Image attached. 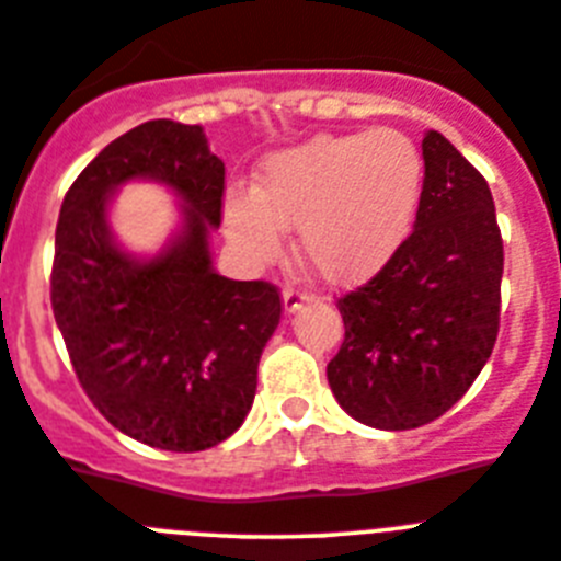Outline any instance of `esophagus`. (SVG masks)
Listing matches in <instances>:
<instances>
[{"label":"esophagus","instance_id":"obj_1","mask_svg":"<svg viewBox=\"0 0 561 561\" xmlns=\"http://www.w3.org/2000/svg\"><path fill=\"white\" fill-rule=\"evenodd\" d=\"M310 299H312L310 293L299 290V287H285V293H282V305H285L287 316H293V312H299L301 307H305Z\"/></svg>","mask_w":561,"mask_h":561}]
</instances>
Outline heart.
<instances>
[{
  "label": "heart",
  "mask_w": 561,
  "mask_h": 561,
  "mask_svg": "<svg viewBox=\"0 0 561 561\" xmlns=\"http://www.w3.org/2000/svg\"><path fill=\"white\" fill-rule=\"evenodd\" d=\"M425 190V159L393 128L321 134L265 156L254 186L224 195V231L245 260L296 249L330 285H357L400 249Z\"/></svg>",
  "instance_id": "b5f03b06"
}]
</instances>
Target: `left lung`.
Here are the masks:
<instances>
[{
    "label": "left lung",
    "mask_w": 561,
    "mask_h": 561,
    "mask_svg": "<svg viewBox=\"0 0 561 561\" xmlns=\"http://www.w3.org/2000/svg\"><path fill=\"white\" fill-rule=\"evenodd\" d=\"M425 190L413 231L380 274L337 299V405L377 431L450 411L486 366L501 321L503 240L489 184L438 130L422 139Z\"/></svg>",
    "instance_id": "left-lung-1"
}]
</instances>
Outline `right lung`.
Listing matches in <instances>:
<instances>
[{
    "mask_svg": "<svg viewBox=\"0 0 561 561\" xmlns=\"http://www.w3.org/2000/svg\"><path fill=\"white\" fill-rule=\"evenodd\" d=\"M224 179L201 125L150 119L94 156L55 229L53 312L75 375L111 425L159 450H206L243 425L279 327L274 285L211 265ZM128 180H156L182 201L180 229L153 257L130 255L110 231V201Z\"/></svg>",
    "mask_w": 561,
    "mask_h": 561,
    "instance_id": "1",
    "label": "right lung"
}]
</instances>
